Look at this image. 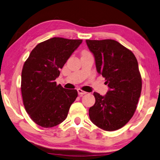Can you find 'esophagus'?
I'll return each mask as SVG.
<instances>
[{"label":"esophagus","instance_id":"esophagus-1","mask_svg":"<svg viewBox=\"0 0 160 160\" xmlns=\"http://www.w3.org/2000/svg\"><path fill=\"white\" fill-rule=\"evenodd\" d=\"M77 91H78V95H79L80 96H82L83 95H84V94H86L87 93H86V91H82V89H80V88H78V89H77Z\"/></svg>","mask_w":160,"mask_h":160}]
</instances>
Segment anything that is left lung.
<instances>
[{
	"label": "left lung",
	"mask_w": 160,
	"mask_h": 160,
	"mask_svg": "<svg viewBox=\"0 0 160 160\" xmlns=\"http://www.w3.org/2000/svg\"><path fill=\"white\" fill-rule=\"evenodd\" d=\"M86 42L94 55L98 72L110 88L105 96L94 92L96 102L89 109L90 119L102 130H118L133 116L141 96L138 61L130 50L114 40Z\"/></svg>",
	"instance_id": "left-lung-1"
}]
</instances>
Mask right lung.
<instances>
[{"instance_id": "right-lung-1", "label": "right lung", "mask_w": 160, "mask_h": 160, "mask_svg": "<svg viewBox=\"0 0 160 160\" xmlns=\"http://www.w3.org/2000/svg\"><path fill=\"white\" fill-rule=\"evenodd\" d=\"M81 39L54 37L38 43L25 61L22 71L23 104L36 124L51 128L67 118L78 96L75 89H65L55 82Z\"/></svg>"}]
</instances>
